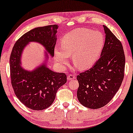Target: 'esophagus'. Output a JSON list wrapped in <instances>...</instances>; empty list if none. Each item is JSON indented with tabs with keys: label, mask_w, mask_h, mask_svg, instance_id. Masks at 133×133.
<instances>
[{
	"label": "esophagus",
	"mask_w": 133,
	"mask_h": 133,
	"mask_svg": "<svg viewBox=\"0 0 133 133\" xmlns=\"http://www.w3.org/2000/svg\"><path fill=\"white\" fill-rule=\"evenodd\" d=\"M76 78V76H75V75H71L70 74L69 75H68V76H67V79L68 80V81H70V80H73Z\"/></svg>",
	"instance_id": "esophagus-1"
}]
</instances>
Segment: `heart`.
Segmentation results:
<instances>
[{"mask_svg":"<svg viewBox=\"0 0 133 133\" xmlns=\"http://www.w3.org/2000/svg\"><path fill=\"white\" fill-rule=\"evenodd\" d=\"M105 37L99 31L78 28L62 39L61 47H55L56 61L62 67L68 63L72 55L73 63L80 70H87L99 60L105 45Z\"/></svg>","mask_w":133,"mask_h":133,"instance_id":"1","label":"heart"}]
</instances>
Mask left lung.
I'll use <instances>...</instances> for the list:
<instances>
[{
    "mask_svg": "<svg viewBox=\"0 0 133 133\" xmlns=\"http://www.w3.org/2000/svg\"><path fill=\"white\" fill-rule=\"evenodd\" d=\"M105 45L101 57L90 69L76 77L77 97L86 107L97 109L113 99L124 78L125 56L122 42L104 26Z\"/></svg>",
    "mask_w": 133,
    "mask_h": 133,
    "instance_id": "8db88e82",
    "label": "left lung"
}]
</instances>
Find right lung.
I'll list each match as a JSON object with an SVG mask.
<instances>
[{"label": "right lung", "instance_id": "right-lung-1", "mask_svg": "<svg viewBox=\"0 0 133 133\" xmlns=\"http://www.w3.org/2000/svg\"><path fill=\"white\" fill-rule=\"evenodd\" d=\"M58 25L36 28L16 41L10 57L11 83L16 96L21 103L33 110H42L51 105L59 88L66 83V75L55 73L45 64L32 71L21 66V55L29 42L42 44L51 56L54 55Z\"/></svg>", "mask_w": 133, "mask_h": 133}]
</instances>
